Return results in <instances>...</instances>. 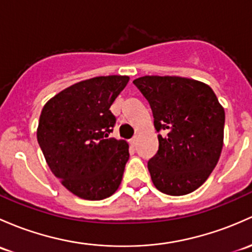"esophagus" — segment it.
<instances>
[{
  "label": "esophagus",
  "mask_w": 252,
  "mask_h": 252,
  "mask_svg": "<svg viewBox=\"0 0 252 252\" xmlns=\"http://www.w3.org/2000/svg\"><path fill=\"white\" fill-rule=\"evenodd\" d=\"M136 141H137V136H134L129 140V144H130L131 146H135V145H136Z\"/></svg>",
  "instance_id": "esophagus-1"
}]
</instances>
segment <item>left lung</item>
<instances>
[{"instance_id":"8db88e82","label":"left lung","mask_w":252,"mask_h":252,"mask_svg":"<svg viewBox=\"0 0 252 252\" xmlns=\"http://www.w3.org/2000/svg\"><path fill=\"white\" fill-rule=\"evenodd\" d=\"M133 83L146 97L158 134L147 166L169 195L189 194L215 169L223 146L224 110L208 84L177 76H144Z\"/></svg>"}]
</instances>
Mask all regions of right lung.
<instances>
[{"label":"right lung","mask_w":252,"mask_h":252,"mask_svg":"<svg viewBox=\"0 0 252 252\" xmlns=\"http://www.w3.org/2000/svg\"><path fill=\"white\" fill-rule=\"evenodd\" d=\"M128 76L78 82L44 105L37 141L47 164L70 192L101 200L117 190L129 159L128 144L111 137L116 117L110 107Z\"/></svg>","instance_id":"right-lung-1"}]
</instances>
